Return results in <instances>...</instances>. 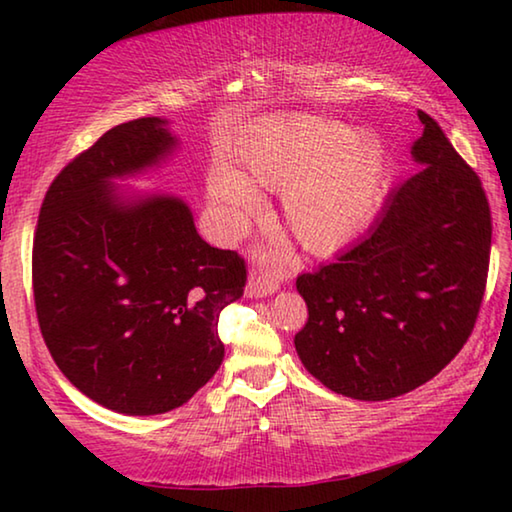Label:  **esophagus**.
<instances>
[{"label":"esophagus","instance_id":"34e87169","mask_svg":"<svg viewBox=\"0 0 512 512\" xmlns=\"http://www.w3.org/2000/svg\"><path fill=\"white\" fill-rule=\"evenodd\" d=\"M280 289V280L264 271H253L246 284V296L248 298H266Z\"/></svg>","mask_w":512,"mask_h":512}]
</instances>
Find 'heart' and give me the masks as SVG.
I'll return each instance as SVG.
<instances>
[{
  "instance_id": "obj_1",
  "label": "heart",
  "mask_w": 512,
  "mask_h": 512,
  "mask_svg": "<svg viewBox=\"0 0 512 512\" xmlns=\"http://www.w3.org/2000/svg\"><path fill=\"white\" fill-rule=\"evenodd\" d=\"M244 173L214 164L207 203L225 237H237L262 210L257 187L284 192L282 216L293 239L327 257L354 244L377 219L391 185V160L377 133L291 115L268 124L241 149Z\"/></svg>"
}]
</instances>
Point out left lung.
I'll use <instances>...</instances> for the list:
<instances>
[{
  "mask_svg": "<svg viewBox=\"0 0 512 512\" xmlns=\"http://www.w3.org/2000/svg\"><path fill=\"white\" fill-rule=\"evenodd\" d=\"M411 146L422 167L388 196L359 244L296 289L309 320L296 352L329 391L381 402L427 384L452 361L479 314L490 262L481 180L427 112Z\"/></svg>",
  "mask_w": 512,
  "mask_h": 512,
  "instance_id": "1",
  "label": "left lung"
}]
</instances>
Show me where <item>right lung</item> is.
I'll return each instance as SVG.
<instances>
[{"mask_svg": "<svg viewBox=\"0 0 512 512\" xmlns=\"http://www.w3.org/2000/svg\"><path fill=\"white\" fill-rule=\"evenodd\" d=\"M171 121L110 128L58 173L33 239V298L60 372L124 415L178 409L223 361L221 311L246 266L198 235L183 198L121 183L180 149Z\"/></svg>", "mask_w": 512, "mask_h": 512, "instance_id": "1", "label": "right lung"}]
</instances>
